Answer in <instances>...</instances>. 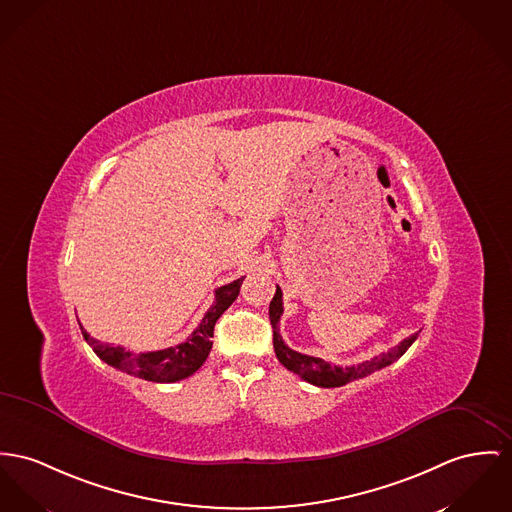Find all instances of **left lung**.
<instances>
[{
    "label": "left lung",
    "instance_id": "1",
    "mask_svg": "<svg viewBox=\"0 0 512 512\" xmlns=\"http://www.w3.org/2000/svg\"><path fill=\"white\" fill-rule=\"evenodd\" d=\"M281 314H283V293H281L279 287H275V295H273L272 303H270V322H272L273 328L275 355H277V359L283 367H287L295 375L301 376L303 380H307L314 386H320V388H338V386H343L351 380H357V378L375 373L378 369H384L390 363H394L396 359H400L408 351L409 345L417 340V334H413L406 340L400 341L396 347H392L388 353H380L378 357H373L371 361H363V363L351 365V367H336V365L326 363L324 359L303 355V353L293 351L291 347H287L285 341L281 338V334H279Z\"/></svg>",
    "mask_w": 512,
    "mask_h": 512
}]
</instances>
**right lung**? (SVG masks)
Returning a JSON list of instances; mask_svg holds the SVG:
<instances>
[{
    "label": "right lung",
    "instance_id": "obj_1",
    "mask_svg": "<svg viewBox=\"0 0 512 512\" xmlns=\"http://www.w3.org/2000/svg\"><path fill=\"white\" fill-rule=\"evenodd\" d=\"M244 277H240L233 283H227L215 291V303L205 312L200 326L186 338V341L159 349V351H147V353H132L124 349L122 345H110L103 341L91 338L83 326L81 334L85 341L93 347V351L108 363L110 367L124 371L128 375L151 380V382H176L186 376L194 375L204 365L211 345H213V328L219 316L233 305V301L239 297L240 285Z\"/></svg>",
    "mask_w": 512,
    "mask_h": 512
}]
</instances>
